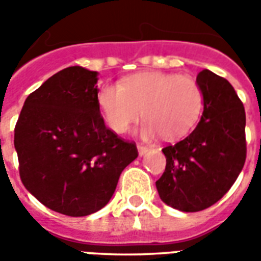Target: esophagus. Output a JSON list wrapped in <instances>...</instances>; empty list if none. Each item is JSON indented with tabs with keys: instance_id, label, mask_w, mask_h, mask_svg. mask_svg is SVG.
Here are the masks:
<instances>
[{
	"instance_id": "esophagus-1",
	"label": "esophagus",
	"mask_w": 261,
	"mask_h": 261,
	"mask_svg": "<svg viewBox=\"0 0 261 261\" xmlns=\"http://www.w3.org/2000/svg\"><path fill=\"white\" fill-rule=\"evenodd\" d=\"M138 151H139L140 156H143V154H146V153L149 151V147H146V146L139 145V146H138Z\"/></svg>"
}]
</instances>
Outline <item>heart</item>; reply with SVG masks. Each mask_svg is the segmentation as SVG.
I'll use <instances>...</instances> for the list:
<instances>
[{
  "label": "heart",
  "instance_id": "obj_1",
  "mask_svg": "<svg viewBox=\"0 0 261 261\" xmlns=\"http://www.w3.org/2000/svg\"><path fill=\"white\" fill-rule=\"evenodd\" d=\"M108 126L125 134L143 118L147 119L140 134L146 139L163 135L169 140L188 135L204 105L202 90L186 74L145 71L121 83H105L97 95Z\"/></svg>",
  "mask_w": 261,
  "mask_h": 261
}]
</instances>
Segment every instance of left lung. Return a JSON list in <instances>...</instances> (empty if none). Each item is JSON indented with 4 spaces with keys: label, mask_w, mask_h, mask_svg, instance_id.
Instances as JSON below:
<instances>
[{
    "label": "left lung",
    "mask_w": 261,
    "mask_h": 261,
    "mask_svg": "<svg viewBox=\"0 0 261 261\" xmlns=\"http://www.w3.org/2000/svg\"><path fill=\"white\" fill-rule=\"evenodd\" d=\"M204 112L197 127L166 146V170L156 181L163 202L182 212H198L218 202L246 160L245 107L233 87L210 70L197 75Z\"/></svg>",
    "instance_id": "obj_1"
}]
</instances>
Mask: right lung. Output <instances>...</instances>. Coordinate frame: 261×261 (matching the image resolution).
Here are the masks:
<instances>
[{
    "label": "right lung",
    "instance_id": "obj_1",
    "mask_svg": "<svg viewBox=\"0 0 261 261\" xmlns=\"http://www.w3.org/2000/svg\"><path fill=\"white\" fill-rule=\"evenodd\" d=\"M97 75L80 66L51 75L29 94L15 125L23 186L63 215L86 216L104 208L122 170L138 157L134 142L105 126Z\"/></svg>",
    "mask_w": 261,
    "mask_h": 261
}]
</instances>
